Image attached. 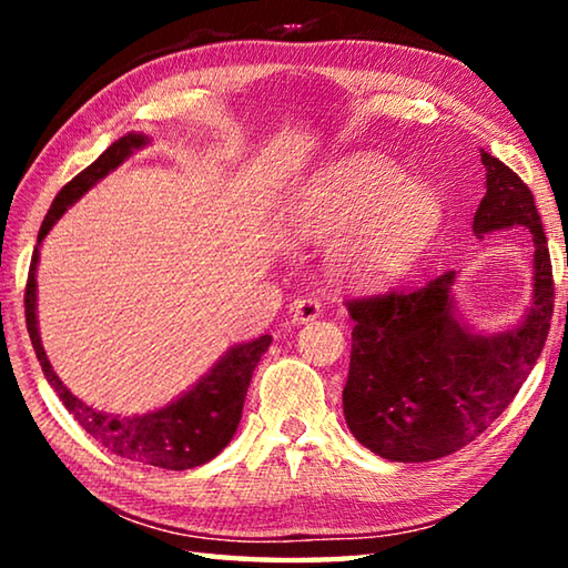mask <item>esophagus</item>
I'll list each match as a JSON object with an SVG mask.
<instances>
[{
    "mask_svg": "<svg viewBox=\"0 0 568 568\" xmlns=\"http://www.w3.org/2000/svg\"><path fill=\"white\" fill-rule=\"evenodd\" d=\"M321 315H323V305L315 301V297H301V301H295L291 307L293 323H311L315 318H321Z\"/></svg>",
    "mask_w": 568,
    "mask_h": 568,
    "instance_id": "obj_1",
    "label": "esophagus"
}]
</instances>
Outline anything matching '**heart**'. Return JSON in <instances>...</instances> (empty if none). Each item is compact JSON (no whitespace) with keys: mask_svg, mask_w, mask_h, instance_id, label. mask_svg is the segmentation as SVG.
<instances>
[{"mask_svg":"<svg viewBox=\"0 0 568 568\" xmlns=\"http://www.w3.org/2000/svg\"><path fill=\"white\" fill-rule=\"evenodd\" d=\"M295 235L337 240L333 267L355 285L396 281L440 227L436 192L381 155H353L321 172L291 207Z\"/></svg>","mask_w":568,"mask_h":568,"instance_id":"1","label":"heart"}]
</instances>
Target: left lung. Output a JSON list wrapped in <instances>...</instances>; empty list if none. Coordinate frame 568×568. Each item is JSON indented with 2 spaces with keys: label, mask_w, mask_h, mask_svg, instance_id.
Wrapping results in <instances>:
<instances>
[{
  "label": "left lung",
  "mask_w": 568,
  "mask_h": 568,
  "mask_svg": "<svg viewBox=\"0 0 568 568\" xmlns=\"http://www.w3.org/2000/svg\"><path fill=\"white\" fill-rule=\"evenodd\" d=\"M486 195L474 233L526 227L534 235V303L514 331L470 333L454 313L456 273L413 291L355 297L343 413L351 434L373 454L420 464L456 454L501 416L534 371L554 315V275L541 215L526 182L480 152Z\"/></svg>",
  "instance_id": "1"
}]
</instances>
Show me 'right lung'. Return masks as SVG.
Returning <instances> with one entry per match:
<instances>
[{
	"mask_svg": "<svg viewBox=\"0 0 568 568\" xmlns=\"http://www.w3.org/2000/svg\"><path fill=\"white\" fill-rule=\"evenodd\" d=\"M145 134L130 132L124 138L114 140L112 145L102 152V155L84 168L80 175L72 178L67 185L57 192L54 203L47 213L44 223L37 235V247L32 253L30 275H27L24 287V315H27V331L34 345L37 361H40L44 378L57 390V396L64 403V408L72 413L74 420L88 430V434L100 440V444L118 454L122 458L138 460V464L168 468V470H187L195 466L207 464L223 450L230 438L235 436L240 416H243V403L247 396L250 378L261 355L271 345V335H261V338L235 345L230 348L223 358H220L213 371L205 373L192 386L185 396L172 400L170 406L142 413V416H108L90 408L72 396L70 388L64 386L60 376L52 371L50 361L40 341V328H37V263H40V243L44 235L50 233L52 225L64 215V210L77 203L84 192H88L94 182L102 180L108 172H112L120 162L128 160L134 150L145 148Z\"/></svg>",
	"mask_w": 568,
	"mask_h": 568,
	"instance_id": "1",
	"label": "right lung"
}]
</instances>
